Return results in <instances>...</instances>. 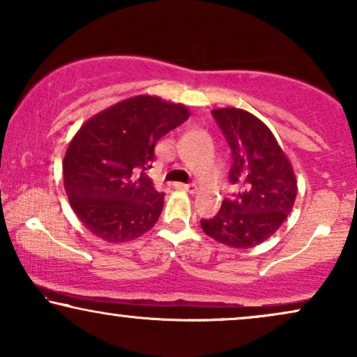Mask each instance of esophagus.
<instances>
[{"label":"esophagus","instance_id":"obj_1","mask_svg":"<svg viewBox=\"0 0 357 357\" xmlns=\"http://www.w3.org/2000/svg\"><path fill=\"white\" fill-rule=\"evenodd\" d=\"M176 189H179V191H186V192H191L194 194L197 191V186L196 184H183V183H176L174 184Z\"/></svg>","mask_w":357,"mask_h":357}]
</instances>
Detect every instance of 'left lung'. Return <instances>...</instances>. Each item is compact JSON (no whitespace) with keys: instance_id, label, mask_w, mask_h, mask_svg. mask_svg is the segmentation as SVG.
Wrapping results in <instances>:
<instances>
[{"instance_id":"obj_1","label":"left lung","mask_w":357,"mask_h":357,"mask_svg":"<svg viewBox=\"0 0 357 357\" xmlns=\"http://www.w3.org/2000/svg\"><path fill=\"white\" fill-rule=\"evenodd\" d=\"M231 151L228 179L236 188L223 199L215 217L201 227L218 243L251 248L263 243L282 225L297 196V181L273 132L243 109L212 111Z\"/></svg>"}]
</instances>
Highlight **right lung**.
Instances as JSON below:
<instances>
[{
	"label": "right lung",
	"mask_w": 357,
	"mask_h": 357,
	"mask_svg": "<svg viewBox=\"0 0 357 357\" xmlns=\"http://www.w3.org/2000/svg\"><path fill=\"white\" fill-rule=\"evenodd\" d=\"M189 119L183 104L135 96L84 122L63 160V183L76 215L109 243L139 238L158 220L163 192L145 174L155 145Z\"/></svg>",
	"instance_id": "right-lung-1"
}]
</instances>
